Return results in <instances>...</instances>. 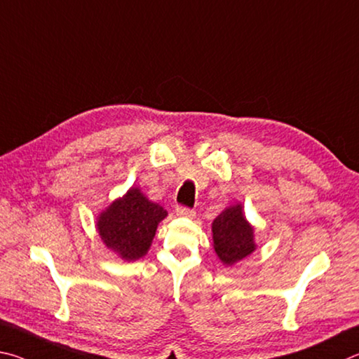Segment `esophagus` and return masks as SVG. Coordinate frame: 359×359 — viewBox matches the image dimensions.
Returning <instances> with one entry per match:
<instances>
[{
    "instance_id": "1",
    "label": "esophagus",
    "mask_w": 359,
    "mask_h": 359,
    "mask_svg": "<svg viewBox=\"0 0 359 359\" xmlns=\"http://www.w3.org/2000/svg\"><path fill=\"white\" fill-rule=\"evenodd\" d=\"M176 215L181 217H194L196 216V211L191 208H186V206H178V208H176Z\"/></svg>"
}]
</instances>
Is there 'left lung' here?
<instances>
[{"label":"left lung","instance_id":"1","mask_svg":"<svg viewBox=\"0 0 359 359\" xmlns=\"http://www.w3.org/2000/svg\"><path fill=\"white\" fill-rule=\"evenodd\" d=\"M211 231L212 248L224 265L233 266L255 252L254 225L244 216L241 203L227 206L212 221Z\"/></svg>","mask_w":359,"mask_h":359}]
</instances>
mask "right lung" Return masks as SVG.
I'll return each instance as SVG.
<instances>
[{
	"mask_svg": "<svg viewBox=\"0 0 359 359\" xmlns=\"http://www.w3.org/2000/svg\"><path fill=\"white\" fill-rule=\"evenodd\" d=\"M165 217L167 211L161 205L132 186L99 212L96 229L107 249L124 262H135L148 254L157 225Z\"/></svg>",
	"mask_w": 359,
	"mask_h": 359,
	"instance_id": "add662e5",
	"label": "right lung"
}]
</instances>
